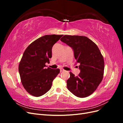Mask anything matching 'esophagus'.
Instances as JSON below:
<instances>
[{"label": "esophagus", "instance_id": "1", "mask_svg": "<svg viewBox=\"0 0 123 123\" xmlns=\"http://www.w3.org/2000/svg\"><path fill=\"white\" fill-rule=\"evenodd\" d=\"M65 70L63 69H60V72H62V71H64Z\"/></svg>", "mask_w": 123, "mask_h": 123}]
</instances>
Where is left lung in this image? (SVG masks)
I'll list each match as a JSON object with an SVG mask.
<instances>
[{
	"instance_id": "1",
	"label": "left lung",
	"mask_w": 123,
	"mask_h": 123,
	"mask_svg": "<svg viewBox=\"0 0 123 123\" xmlns=\"http://www.w3.org/2000/svg\"><path fill=\"white\" fill-rule=\"evenodd\" d=\"M61 40L72 48L75 59L80 64L79 75L70 72L67 88L77 97H87L102 81L105 66L103 55L97 45L87 37L66 35Z\"/></svg>"
}]
</instances>
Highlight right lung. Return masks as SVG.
<instances>
[{
	"instance_id": "1",
	"label": "right lung",
	"mask_w": 123,
	"mask_h": 123,
	"mask_svg": "<svg viewBox=\"0 0 123 123\" xmlns=\"http://www.w3.org/2000/svg\"><path fill=\"white\" fill-rule=\"evenodd\" d=\"M63 35H46L32 42L25 51L18 70L21 83L29 94L38 97L51 88L59 69L46 68L52 57V48Z\"/></svg>"
}]
</instances>
